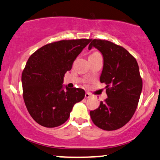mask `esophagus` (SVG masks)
<instances>
[{"label": "esophagus", "instance_id": "1", "mask_svg": "<svg viewBox=\"0 0 160 160\" xmlns=\"http://www.w3.org/2000/svg\"><path fill=\"white\" fill-rule=\"evenodd\" d=\"M84 97H85V98H90V97H91V94H90L89 93H88V92H86Z\"/></svg>", "mask_w": 160, "mask_h": 160}]
</instances>
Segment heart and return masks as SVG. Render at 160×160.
Here are the masks:
<instances>
[{"label": "heart", "instance_id": "1", "mask_svg": "<svg viewBox=\"0 0 160 160\" xmlns=\"http://www.w3.org/2000/svg\"><path fill=\"white\" fill-rule=\"evenodd\" d=\"M98 53H99V52H93V54H98Z\"/></svg>", "mask_w": 160, "mask_h": 160}]
</instances>
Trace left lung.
<instances>
[{"label": "left lung", "mask_w": 160, "mask_h": 160, "mask_svg": "<svg viewBox=\"0 0 160 160\" xmlns=\"http://www.w3.org/2000/svg\"><path fill=\"white\" fill-rule=\"evenodd\" d=\"M93 46L104 59L100 82L106 84L108 97L90 115L99 128L116 130L127 124L136 110L142 90L139 68L136 58L123 47L97 39H91L89 50Z\"/></svg>", "instance_id": "obj_1"}]
</instances>
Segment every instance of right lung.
<instances>
[{
  "label": "right lung",
  "mask_w": 160,
  "mask_h": 160,
  "mask_svg": "<svg viewBox=\"0 0 160 160\" xmlns=\"http://www.w3.org/2000/svg\"><path fill=\"white\" fill-rule=\"evenodd\" d=\"M91 39L61 40L45 45L28 58L22 74L23 99L34 121L52 128L68 120L72 107L84 99L81 88L63 89V76Z\"/></svg>",
  "instance_id": "add662e5"
}]
</instances>
